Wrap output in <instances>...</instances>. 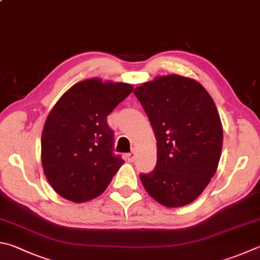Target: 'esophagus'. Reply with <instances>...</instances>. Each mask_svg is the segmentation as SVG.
<instances>
[{
  "instance_id": "34e87169",
  "label": "esophagus",
  "mask_w": 260,
  "mask_h": 260,
  "mask_svg": "<svg viewBox=\"0 0 260 260\" xmlns=\"http://www.w3.org/2000/svg\"><path fill=\"white\" fill-rule=\"evenodd\" d=\"M135 157H136L135 151H131L129 153H127V154H126V159L128 160V161H134V160H135Z\"/></svg>"
}]
</instances>
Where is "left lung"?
Returning a JSON list of instances; mask_svg holds the SVG:
<instances>
[{"mask_svg":"<svg viewBox=\"0 0 260 260\" xmlns=\"http://www.w3.org/2000/svg\"><path fill=\"white\" fill-rule=\"evenodd\" d=\"M157 139V164L140 174L146 192L166 207L199 197L215 175L223 128L209 93L194 79L157 77L134 89Z\"/></svg>","mask_w":260,"mask_h":260,"instance_id":"obj_1","label":"left lung"}]
</instances>
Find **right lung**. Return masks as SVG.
Returning <instances> with one entry per match:
<instances>
[{"instance_id":"obj_1","label":"right lung","mask_w":260,"mask_h":260,"mask_svg":"<svg viewBox=\"0 0 260 260\" xmlns=\"http://www.w3.org/2000/svg\"><path fill=\"white\" fill-rule=\"evenodd\" d=\"M132 92L129 84L87 79L69 88L51 110L42 133V165L64 199L99 197L124 164L114 153L115 134L107 116Z\"/></svg>"}]
</instances>
